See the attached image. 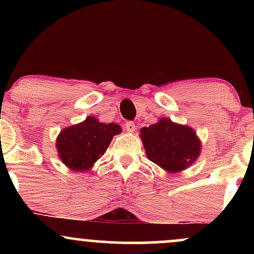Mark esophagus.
Returning a JSON list of instances; mask_svg holds the SVG:
<instances>
[{
  "label": "esophagus",
  "mask_w": 254,
  "mask_h": 254,
  "mask_svg": "<svg viewBox=\"0 0 254 254\" xmlns=\"http://www.w3.org/2000/svg\"><path fill=\"white\" fill-rule=\"evenodd\" d=\"M125 129H127V132H133V131L136 130V124L133 123V122H127V123L125 124Z\"/></svg>",
  "instance_id": "obj_1"
}]
</instances>
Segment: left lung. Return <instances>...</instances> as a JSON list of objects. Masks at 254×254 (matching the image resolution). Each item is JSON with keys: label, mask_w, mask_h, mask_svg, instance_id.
Instances as JSON below:
<instances>
[{"label": "left lung", "mask_w": 254, "mask_h": 254, "mask_svg": "<svg viewBox=\"0 0 254 254\" xmlns=\"http://www.w3.org/2000/svg\"><path fill=\"white\" fill-rule=\"evenodd\" d=\"M139 136L148 159L168 173L186 170L200 154L202 143L194 130L168 118L142 127Z\"/></svg>", "instance_id": "left-lung-1"}]
</instances>
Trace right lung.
I'll list each match as a JSON object with an SVG mask.
<instances>
[{
  "instance_id": "right-lung-1",
  "label": "right lung",
  "mask_w": 254,
  "mask_h": 254,
  "mask_svg": "<svg viewBox=\"0 0 254 254\" xmlns=\"http://www.w3.org/2000/svg\"><path fill=\"white\" fill-rule=\"evenodd\" d=\"M122 127L118 124H105L89 116L82 123L65 127L57 137L58 157L72 171H87L106 151L113 136Z\"/></svg>"
}]
</instances>
